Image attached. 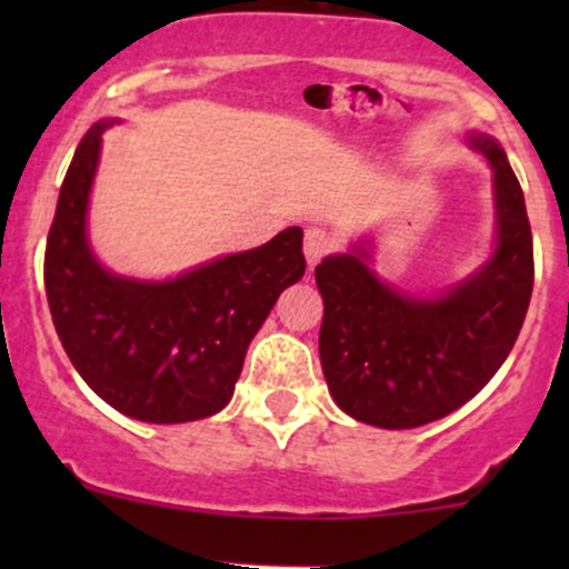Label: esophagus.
I'll return each instance as SVG.
<instances>
[{"instance_id": "esophagus-1", "label": "esophagus", "mask_w": 569, "mask_h": 569, "mask_svg": "<svg viewBox=\"0 0 569 569\" xmlns=\"http://www.w3.org/2000/svg\"><path fill=\"white\" fill-rule=\"evenodd\" d=\"M332 248H336V239L325 231V228L313 226L306 231V258H308V267H317L321 258L327 256Z\"/></svg>"}]
</instances>
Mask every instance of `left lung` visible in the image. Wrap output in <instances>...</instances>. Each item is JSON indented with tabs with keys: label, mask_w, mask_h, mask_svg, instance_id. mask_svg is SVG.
<instances>
[{
	"label": "left lung",
	"mask_w": 569,
	"mask_h": 569,
	"mask_svg": "<svg viewBox=\"0 0 569 569\" xmlns=\"http://www.w3.org/2000/svg\"><path fill=\"white\" fill-rule=\"evenodd\" d=\"M496 183V252L446 295H399L355 248L317 267L325 300L319 358L332 399L358 421L412 429L449 416L492 380L512 352L533 289L523 189L490 137H470Z\"/></svg>",
	"instance_id": "8db88e82"
}]
</instances>
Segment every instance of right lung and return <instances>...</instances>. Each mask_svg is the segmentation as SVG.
Segmentation results:
<instances>
[{"instance_id":"1","label":"right lung","mask_w":569,"mask_h":569,"mask_svg":"<svg viewBox=\"0 0 569 569\" xmlns=\"http://www.w3.org/2000/svg\"><path fill=\"white\" fill-rule=\"evenodd\" d=\"M107 126L79 142L57 198L43 258L51 321L73 369L123 416L148 423L214 416L231 401L280 291L306 272L302 228L162 283L107 272L84 228Z\"/></svg>"}]
</instances>
